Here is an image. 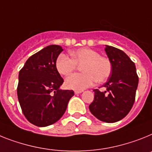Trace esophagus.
I'll return each instance as SVG.
<instances>
[{
  "label": "esophagus",
  "instance_id": "1",
  "mask_svg": "<svg viewBox=\"0 0 152 152\" xmlns=\"http://www.w3.org/2000/svg\"><path fill=\"white\" fill-rule=\"evenodd\" d=\"M83 90H75V94H81Z\"/></svg>",
  "mask_w": 152,
  "mask_h": 152
}]
</instances>
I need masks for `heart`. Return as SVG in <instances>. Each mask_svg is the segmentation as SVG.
<instances>
[{
	"label": "heart",
	"instance_id": "heart-1",
	"mask_svg": "<svg viewBox=\"0 0 152 152\" xmlns=\"http://www.w3.org/2000/svg\"><path fill=\"white\" fill-rule=\"evenodd\" d=\"M70 56L60 54L56 62V69L62 76H67L77 66H80L82 72L74 73L66 79L65 84L69 89L83 90L89 87L95 81L104 82L112 72V63L109 58L101 56L96 51L89 48H82L70 52Z\"/></svg>",
	"mask_w": 152,
	"mask_h": 152
}]
</instances>
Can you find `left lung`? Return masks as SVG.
I'll return each instance as SVG.
<instances>
[{
  "label": "left lung",
  "instance_id": "8db88e82",
  "mask_svg": "<svg viewBox=\"0 0 152 152\" xmlns=\"http://www.w3.org/2000/svg\"><path fill=\"white\" fill-rule=\"evenodd\" d=\"M105 51L112 63V72L104 84L107 90L96 89L90 112L101 121L114 123L127 115L135 100L138 76L134 62L126 53L115 47L106 45Z\"/></svg>",
  "mask_w": 152,
  "mask_h": 152
}]
</instances>
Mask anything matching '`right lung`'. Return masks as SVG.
Listing matches in <instances>:
<instances>
[{
	"label": "right lung",
	"instance_id": "right-lung-1",
	"mask_svg": "<svg viewBox=\"0 0 152 152\" xmlns=\"http://www.w3.org/2000/svg\"><path fill=\"white\" fill-rule=\"evenodd\" d=\"M62 50L59 45H48L29 57L19 72V104L27 120L38 127L58 121L74 95L72 90H59L64 80L56 62Z\"/></svg>",
	"mask_w": 152,
	"mask_h": 152
}]
</instances>
